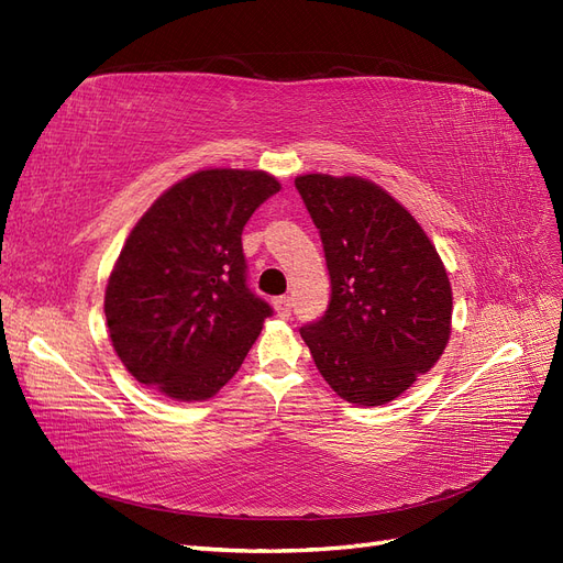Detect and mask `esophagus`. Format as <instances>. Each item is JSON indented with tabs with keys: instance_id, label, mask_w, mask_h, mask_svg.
Wrapping results in <instances>:
<instances>
[{
	"instance_id": "obj_1",
	"label": "esophagus",
	"mask_w": 563,
	"mask_h": 563,
	"mask_svg": "<svg viewBox=\"0 0 563 563\" xmlns=\"http://www.w3.org/2000/svg\"><path fill=\"white\" fill-rule=\"evenodd\" d=\"M273 305H275V312H277L282 319H286V317L290 314V298H288V296H279V298H275V300H273Z\"/></svg>"
}]
</instances>
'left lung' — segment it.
<instances>
[{"label": "left lung", "mask_w": 563, "mask_h": 563, "mask_svg": "<svg viewBox=\"0 0 563 563\" xmlns=\"http://www.w3.org/2000/svg\"><path fill=\"white\" fill-rule=\"evenodd\" d=\"M331 305L300 328L323 379L346 402H391L429 373L452 333V286L433 242L398 200L361 177L302 174Z\"/></svg>", "instance_id": "left-lung-1"}]
</instances>
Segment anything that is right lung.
<instances>
[{"instance_id":"add662e5","label":"right lung","mask_w":563,"mask_h":563,"mask_svg":"<svg viewBox=\"0 0 563 563\" xmlns=\"http://www.w3.org/2000/svg\"><path fill=\"white\" fill-rule=\"evenodd\" d=\"M279 188L263 169H200L130 230L104 314L115 354L140 384L192 402L217 396L240 371L273 314L246 286L242 230Z\"/></svg>"}]
</instances>
